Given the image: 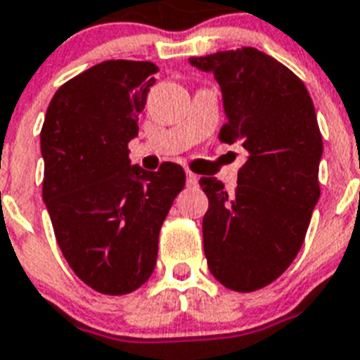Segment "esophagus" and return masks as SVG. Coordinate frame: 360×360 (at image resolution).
<instances>
[{
  "label": "esophagus",
  "mask_w": 360,
  "mask_h": 360,
  "mask_svg": "<svg viewBox=\"0 0 360 360\" xmlns=\"http://www.w3.org/2000/svg\"><path fill=\"white\" fill-rule=\"evenodd\" d=\"M198 181H199V177L195 176V174H192V172H186V184H188V186H198Z\"/></svg>",
  "instance_id": "obj_1"
}]
</instances>
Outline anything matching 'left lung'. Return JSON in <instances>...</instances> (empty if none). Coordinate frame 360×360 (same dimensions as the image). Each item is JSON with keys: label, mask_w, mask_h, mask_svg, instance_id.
Returning <instances> with one entry per match:
<instances>
[{"label": "left lung", "mask_w": 360, "mask_h": 360, "mask_svg": "<svg viewBox=\"0 0 360 360\" xmlns=\"http://www.w3.org/2000/svg\"><path fill=\"white\" fill-rule=\"evenodd\" d=\"M190 63L221 86L226 123L219 139L246 152L233 192L215 177L199 181L208 198L206 261L226 288L255 292L297 257L321 195L323 137L314 101L290 68L252 46Z\"/></svg>", "instance_id": "1"}]
</instances>
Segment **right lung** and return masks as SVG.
<instances>
[{"label":"right lung","mask_w":360,"mask_h":360,"mask_svg":"<svg viewBox=\"0 0 360 360\" xmlns=\"http://www.w3.org/2000/svg\"><path fill=\"white\" fill-rule=\"evenodd\" d=\"M158 67L110 59L58 89L41 128L43 201L74 274L105 295H124L155 268L161 224L184 186V170L130 165Z\"/></svg>","instance_id":"right-lung-1"}]
</instances>
